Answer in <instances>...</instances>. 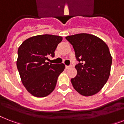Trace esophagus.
Masks as SVG:
<instances>
[{"instance_id": "esophagus-1", "label": "esophagus", "mask_w": 124, "mask_h": 124, "mask_svg": "<svg viewBox=\"0 0 124 124\" xmlns=\"http://www.w3.org/2000/svg\"><path fill=\"white\" fill-rule=\"evenodd\" d=\"M71 67V66H66V69H69Z\"/></svg>"}]
</instances>
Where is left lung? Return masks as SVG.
I'll list each match as a JSON object with an SVG mask.
<instances>
[{
  "mask_svg": "<svg viewBox=\"0 0 124 124\" xmlns=\"http://www.w3.org/2000/svg\"><path fill=\"white\" fill-rule=\"evenodd\" d=\"M66 40L73 46L77 75L71 79L74 89L83 96L99 92L108 81L112 57L106 43L100 38L87 33L68 36Z\"/></svg>",
  "mask_w": 124,
  "mask_h": 124,
  "instance_id": "obj_1",
  "label": "left lung"
}]
</instances>
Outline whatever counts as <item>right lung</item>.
Returning <instances> with one entry per match:
<instances>
[{"label":"right lung","instance_id":"1","mask_svg":"<svg viewBox=\"0 0 124 124\" xmlns=\"http://www.w3.org/2000/svg\"><path fill=\"white\" fill-rule=\"evenodd\" d=\"M62 40L60 36L37 35L26 40L18 47L17 69L22 84L32 95L44 97L54 90L65 65L49 64L46 60L49 56L54 57Z\"/></svg>","mask_w":124,"mask_h":124}]
</instances>
